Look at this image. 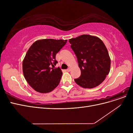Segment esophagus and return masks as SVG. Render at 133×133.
I'll use <instances>...</instances> for the list:
<instances>
[{"label":"esophagus","mask_w":133,"mask_h":133,"mask_svg":"<svg viewBox=\"0 0 133 133\" xmlns=\"http://www.w3.org/2000/svg\"><path fill=\"white\" fill-rule=\"evenodd\" d=\"M70 70H71V68H68V69H66V71H68V72L70 71Z\"/></svg>","instance_id":"1"}]
</instances>
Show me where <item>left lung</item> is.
Listing matches in <instances>:
<instances>
[{"mask_svg":"<svg viewBox=\"0 0 133 133\" xmlns=\"http://www.w3.org/2000/svg\"><path fill=\"white\" fill-rule=\"evenodd\" d=\"M69 42L81 70L80 77L74 79L75 83L89 89L100 85L110 69V58L105 44L98 37L87 34L71 38Z\"/></svg>","mask_w":133,"mask_h":133,"instance_id":"1","label":"left lung"}]
</instances>
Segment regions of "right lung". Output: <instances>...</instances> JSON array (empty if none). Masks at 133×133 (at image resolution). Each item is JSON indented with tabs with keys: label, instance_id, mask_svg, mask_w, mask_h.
<instances>
[{
	"label": "right lung",
	"instance_id": "right-lung-1",
	"mask_svg": "<svg viewBox=\"0 0 133 133\" xmlns=\"http://www.w3.org/2000/svg\"><path fill=\"white\" fill-rule=\"evenodd\" d=\"M67 40L45 39L35 42L28 49L23 61V72L30 86L41 93L53 90L60 83L62 71L53 68L58 63L56 54Z\"/></svg>",
	"mask_w": 133,
	"mask_h": 133
}]
</instances>
